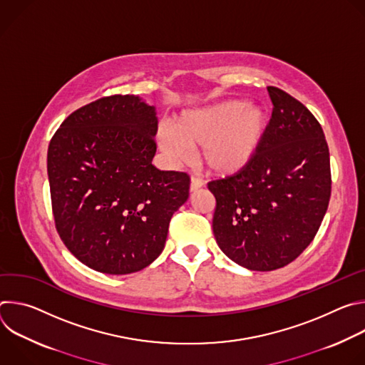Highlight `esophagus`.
<instances>
[{
    "mask_svg": "<svg viewBox=\"0 0 365 365\" xmlns=\"http://www.w3.org/2000/svg\"><path fill=\"white\" fill-rule=\"evenodd\" d=\"M202 186H203V182H202V179L192 176V179H190V190H192V192H195V190L200 189Z\"/></svg>",
    "mask_w": 365,
    "mask_h": 365,
    "instance_id": "1",
    "label": "esophagus"
}]
</instances>
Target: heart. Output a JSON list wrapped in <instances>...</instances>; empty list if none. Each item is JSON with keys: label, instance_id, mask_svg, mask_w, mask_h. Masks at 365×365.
I'll return each instance as SVG.
<instances>
[{"label": "heart", "instance_id": "b5f03b06", "mask_svg": "<svg viewBox=\"0 0 365 365\" xmlns=\"http://www.w3.org/2000/svg\"><path fill=\"white\" fill-rule=\"evenodd\" d=\"M267 131V115L244 101H224L186 111L162 131L159 141L173 162H185L186 147H200V163L215 175H235L254 160Z\"/></svg>", "mask_w": 365, "mask_h": 365}]
</instances>
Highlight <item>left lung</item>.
<instances>
[{
  "label": "left lung",
  "instance_id": "8db88e82",
  "mask_svg": "<svg viewBox=\"0 0 365 365\" xmlns=\"http://www.w3.org/2000/svg\"><path fill=\"white\" fill-rule=\"evenodd\" d=\"M273 113L254 160L207 183L220 248L237 264L272 272L315 238L331 197L329 148L319 121L300 101L267 86Z\"/></svg>",
  "mask_w": 365,
  "mask_h": 365
}]
</instances>
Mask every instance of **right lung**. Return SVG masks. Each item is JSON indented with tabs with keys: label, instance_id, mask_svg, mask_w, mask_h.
Instances as JSON below:
<instances>
[{
	"label": "right lung",
	"instance_id": "1",
	"mask_svg": "<svg viewBox=\"0 0 365 365\" xmlns=\"http://www.w3.org/2000/svg\"><path fill=\"white\" fill-rule=\"evenodd\" d=\"M155 110L111 95L73 111L51 137L47 175L58 234L81 263L106 274L143 270L160 255L190 178L151 165Z\"/></svg>",
	"mask_w": 365,
	"mask_h": 365
}]
</instances>
